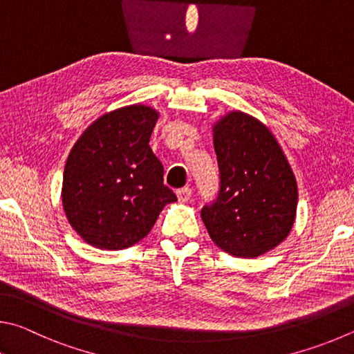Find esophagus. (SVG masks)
Instances as JSON below:
<instances>
[{
  "label": "esophagus",
  "mask_w": 354,
  "mask_h": 354,
  "mask_svg": "<svg viewBox=\"0 0 354 354\" xmlns=\"http://www.w3.org/2000/svg\"><path fill=\"white\" fill-rule=\"evenodd\" d=\"M191 194H193V191H191V188L185 187V188H180L177 189V197H178V202H188L191 199Z\"/></svg>",
  "instance_id": "1"
}]
</instances>
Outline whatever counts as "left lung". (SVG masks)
<instances>
[{"mask_svg":"<svg viewBox=\"0 0 354 354\" xmlns=\"http://www.w3.org/2000/svg\"><path fill=\"white\" fill-rule=\"evenodd\" d=\"M218 197L201 216L213 243L234 257L255 258L286 239L297 212V182L270 130L243 111L213 127Z\"/></svg>","mask_w":354,"mask_h":354,"instance_id":"obj_1","label":"left lung"}]
</instances>
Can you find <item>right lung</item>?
Wrapping results in <instances>:
<instances>
[{
	"label": "right lung",
	"mask_w": 354,
	"mask_h": 354,
	"mask_svg": "<svg viewBox=\"0 0 354 354\" xmlns=\"http://www.w3.org/2000/svg\"><path fill=\"white\" fill-rule=\"evenodd\" d=\"M157 120L146 105L113 110L93 122L68 155L62 203L68 222L90 245H133L151 232L166 203L177 201L149 146Z\"/></svg>",
	"instance_id": "add662e5"
}]
</instances>
